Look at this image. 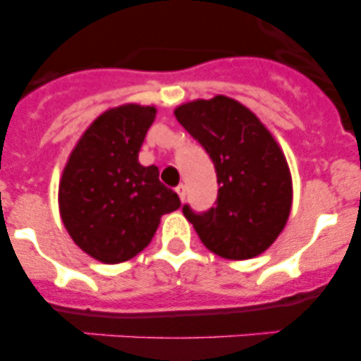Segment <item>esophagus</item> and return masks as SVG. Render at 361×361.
<instances>
[{"label":"esophagus","mask_w":361,"mask_h":361,"mask_svg":"<svg viewBox=\"0 0 361 361\" xmlns=\"http://www.w3.org/2000/svg\"><path fill=\"white\" fill-rule=\"evenodd\" d=\"M175 191H177L178 199L184 202V199H186V186H184V184H178V186L175 188Z\"/></svg>","instance_id":"obj_1"}]
</instances>
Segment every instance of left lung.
<instances>
[{
  "label": "left lung",
  "mask_w": 361,
  "mask_h": 361,
  "mask_svg": "<svg viewBox=\"0 0 361 361\" xmlns=\"http://www.w3.org/2000/svg\"><path fill=\"white\" fill-rule=\"evenodd\" d=\"M175 117L212 157L219 183L213 208L184 206L202 244L229 260L264 253L288 222L293 183L286 155L250 108L226 95L175 108Z\"/></svg>",
  "instance_id": "obj_1"
}]
</instances>
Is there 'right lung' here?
I'll return each mask as SVG.
<instances>
[{
  "label": "right lung",
  "instance_id": "1",
  "mask_svg": "<svg viewBox=\"0 0 361 361\" xmlns=\"http://www.w3.org/2000/svg\"><path fill=\"white\" fill-rule=\"evenodd\" d=\"M157 108H110L86 128L59 183V213L72 240L104 264L126 262L152 242L161 216L180 208L157 166L139 149Z\"/></svg>",
  "mask_w": 361,
  "mask_h": 361
}]
</instances>
